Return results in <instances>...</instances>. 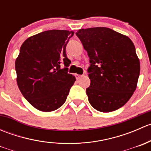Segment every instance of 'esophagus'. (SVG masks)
Instances as JSON below:
<instances>
[{"label":"esophagus","mask_w":151,"mask_h":151,"mask_svg":"<svg viewBox=\"0 0 151 151\" xmlns=\"http://www.w3.org/2000/svg\"><path fill=\"white\" fill-rule=\"evenodd\" d=\"M82 76L83 75H80V74H75V77H76V79H77V80H79V79H80Z\"/></svg>","instance_id":"obj_1"}]
</instances>
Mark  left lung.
Returning a JSON list of instances; mask_svg holds the SVG:
<instances>
[{
    "mask_svg": "<svg viewBox=\"0 0 151 151\" xmlns=\"http://www.w3.org/2000/svg\"><path fill=\"white\" fill-rule=\"evenodd\" d=\"M90 58L88 101L96 110L119 109L133 95L140 72L139 60L128 36L110 28L80 29L76 33Z\"/></svg>",
    "mask_w": 151,
    "mask_h": 151,
    "instance_id": "1",
    "label": "left lung"
}]
</instances>
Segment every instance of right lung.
<instances>
[{
    "mask_svg": "<svg viewBox=\"0 0 151 151\" xmlns=\"http://www.w3.org/2000/svg\"><path fill=\"white\" fill-rule=\"evenodd\" d=\"M74 33L47 30L29 37L20 47L15 61L17 83L25 99L39 110L47 112L60 108L75 82V77L68 73L71 60L66 53Z\"/></svg>",
    "mask_w": 151,
    "mask_h": 151,
    "instance_id": "add662e5",
    "label": "right lung"
}]
</instances>
